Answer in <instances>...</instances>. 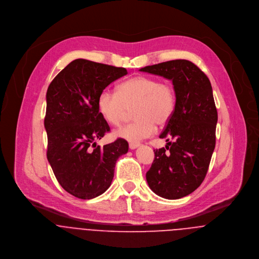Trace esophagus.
I'll return each instance as SVG.
<instances>
[{
	"mask_svg": "<svg viewBox=\"0 0 259 259\" xmlns=\"http://www.w3.org/2000/svg\"><path fill=\"white\" fill-rule=\"evenodd\" d=\"M140 146H141V144H139V143H130V149L131 150H135V149L139 148Z\"/></svg>",
	"mask_w": 259,
	"mask_h": 259,
	"instance_id": "obj_1",
	"label": "esophagus"
}]
</instances>
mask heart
Returning <instances> with one entry per match:
<instances>
[{"instance_id": "obj_1", "label": "heart", "mask_w": 259, "mask_h": 259, "mask_svg": "<svg viewBox=\"0 0 259 259\" xmlns=\"http://www.w3.org/2000/svg\"><path fill=\"white\" fill-rule=\"evenodd\" d=\"M101 116L110 124L118 125L135 108L136 120L114 133L115 138L137 143L151 137L155 122L163 125L175 109V93L169 83L147 76H137L122 82L117 92L103 90L97 101Z\"/></svg>"}]
</instances>
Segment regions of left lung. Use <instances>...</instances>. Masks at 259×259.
I'll list each match as a JSON object with an SVG mask.
<instances>
[{"mask_svg":"<svg viewBox=\"0 0 259 259\" xmlns=\"http://www.w3.org/2000/svg\"><path fill=\"white\" fill-rule=\"evenodd\" d=\"M172 81L175 109L165 131L164 148L154 150L155 160L146 174L157 195L178 199L203 181L215 145L218 112L208 78L194 64L174 60L140 69ZM171 139L173 142H169Z\"/></svg>","mask_w":259,"mask_h":259,"instance_id":"1","label":"left lung"}]
</instances>
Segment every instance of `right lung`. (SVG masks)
I'll use <instances>...</instances> for the list:
<instances>
[{"instance_id":"add662e5","label":"right lung","mask_w":259,"mask_h":259,"mask_svg":"<svg viewBox=\"0 0 259 259\" xmlns=\"http://www.w3.org/2000/svg\"><path fill=\"white\" fill-rule=\"evenodd\" d=\"M126 74L124 68L77 59L49 86L45 118L48 160L61 186L78 198L91 199L105 192L117 159L128 151L122 139L102 148L96 144L110 130L99 113L98 97Z\"/></svg>"}]
</instances>
